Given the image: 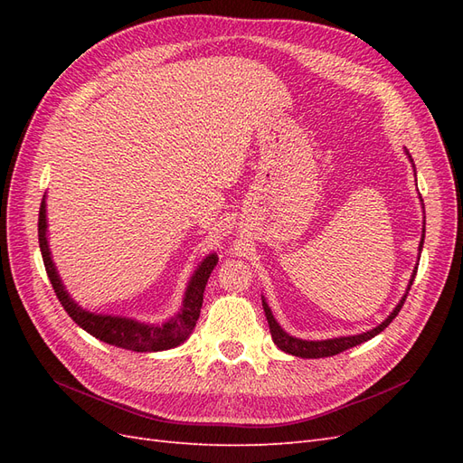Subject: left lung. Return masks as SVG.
Masks as SVG:
<instances>
[{
    "instance_id": "8db88e82",
    "label": "left lung",
    "mask_w": 463,
    "mask_h": 463,
    "mask_svg": "<svg viewBox=\"0 0 463 463\" xmlns=\"http://www.w3.org/2000/svg\"><path fill=\"white\" fill-rule=\"evenodd\" d=\"M405 154H408V158H410V162H411V165H413V170H415V164H413V158L410 156L408 148H405ZM419 199H421V197H419ZM421 206H423V199H421ZM423 208H425V206H423ZM423 241H425V228H423V233H421V241H419V253H421V250H423ZM415 272H417V266H415V270H413V274H411V278H410V284H408V289H405V293H403V298H402L400 303L394 307V311H392V313L381 322V325L374 326L373 330L361 332V334H355V335H338V338H328V340H301V338H296V335L288 334L282 326L278 325V320L274 318L269 303H266V299L262 298V309H264L266 320H269L272 340H274V344H276L279 349H282V352H286V354H289V355H296V357H303V359H318V357L338 355L340 352H345V349H349V347H354V345H359V344H363V342H367V340L374 338L376 334H381V332L390 325V322L398 317L400 309L403 307L405 298H408V291H410V288H411V284H413V279H415Z\"/></svg>"
}]
</instances>
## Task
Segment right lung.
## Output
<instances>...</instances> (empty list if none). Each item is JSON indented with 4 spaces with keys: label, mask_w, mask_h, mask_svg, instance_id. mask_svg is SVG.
<instances>
[{
    "label": "right lung",
    "mask_w": 463,
    "mask_h": 463,
    "mask_svg": "<svg viewBox=\"0 0 463 463\" xmlns=\"http://www.w3.org/2000/svg\"><path fill=\"white\" fill-rule=\"evenodd\" d=\"M38 243H40V253H42V259H44V266H46L52 288L55 291V296H58V299L61 301L67 315L71 317L82 330H87L90 335H94V338L123 349H131V352H141V354L164 352V349L181 345L189 338L201 317L203 293H204L206 282L210 274H213L214 266L218 264L216 253L206 255L189 279L184 301H181V309L172 318L164 320L162 325L160 322L156 325V322H145L131 317L92 313L89 309H82V307L69 296L67 288L61 282V276L53 264L50 243H48L46 194L44 199H42L40 214H38Z\"/></svg>",
    "instance_id": "right-lung-1"
}]
</instances>
